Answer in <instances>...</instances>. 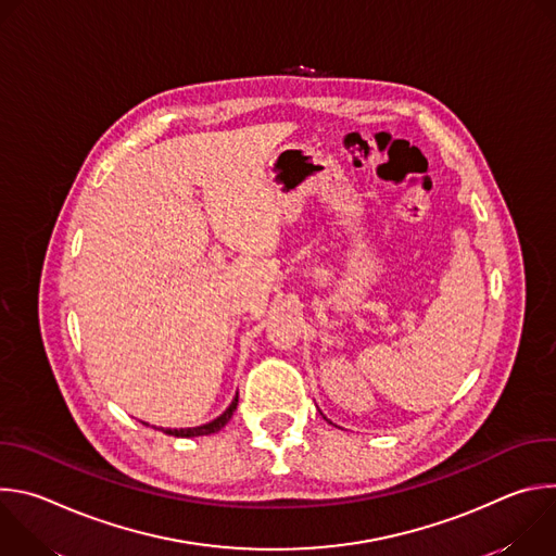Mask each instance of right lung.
Here are the masks:
<instances>
[{
	"instance_id": "obj_1",
	"label": "right lung",
	"mask_w": 556,
	"mask_h": 556,
	"mask_svg": "<svg viewBox=\"0 0 556 556\" xmlns=\"http://www.w3.org/2000/svg\"><path fill=\"white\" fill-rule=\"evenodd\" d=\"M237 409V395L232 399V403L226 407V412L222 416H217L215 420L206 422V425H200V427H189V429H163L167 435H174V438H198V435H211V433H217L230 418H232V412Z\"/></svg>"
}]
</instances>
